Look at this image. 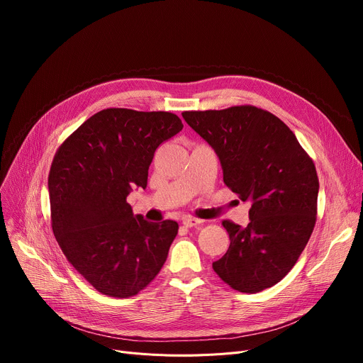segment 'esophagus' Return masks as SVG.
Listing matches in <instances>:
<instances>
[{"mask_svg": "<svg viewBox=\"0 0 363 363\" xmlns=\"http://www.w3.org/2000/svg\"><path fill=\"white\" fill-rule=\"evenodd\" d=\"M182 223L186 226V228H193V226H199L203 223L201 219H197V218H193V216H185L182 219Z\"/></svg>", "mask_w": 363, "mask_h": 363, "instance_id": "34e87169", "label": "esophagus"}]
</instances>
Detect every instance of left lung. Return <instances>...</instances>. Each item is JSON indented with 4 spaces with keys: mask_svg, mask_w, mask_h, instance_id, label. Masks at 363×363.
Masks as SVG:
<instances>
[{
    "mask_svg": "<svg viewBox=\"0 0 363 363\" xmlns=\"http://www.w3.org/2000/svg\"><path fill=\"white\" fill-rule=\"evenodd\" d=\"M182 118L216 151L225 185L252 201L249 225L222 222L231 244L213 271L241 293L272 287L293 269L313 233V160L287 125L255 106L184 111Z\"/></svg>",
    "mask_w": 363,
    "mask_h": 363,
    "instance_id": "left-lung-1",
    "label": "left lung"
}]
</instances>
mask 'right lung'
<instances>
[{"label": "right lung", "mask_w": 363, "mask_h": 363, "mask_svg": "<svg viewBox=\"0 0 363 363\" xmlns=\"http://www.w3.org/2000/svg\"><path fill=\"white\" fill-rule=\"evenodd\" d=\"M184 128L169 111L104 108L57 150L48 175L51 226L73 268L101 294L126 298L156 278L178 234L126 201L147 186L155 151Z\"/></svg>", "instance_id": "1"}]
</instances>
